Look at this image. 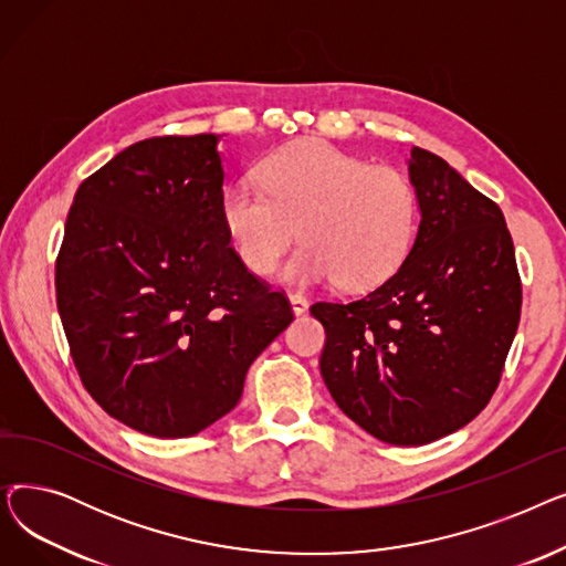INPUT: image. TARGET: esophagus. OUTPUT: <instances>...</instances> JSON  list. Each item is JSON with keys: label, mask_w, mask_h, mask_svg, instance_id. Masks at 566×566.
Listing matches in <instances>:
<instances>
[{"label": "esophagus", "mask_w": 566, "mask_h": 566, "mask_svg": "<svg viewBox=\"0 0 566 566\" xmlns=\"http://www.w3.org/2000/svg\"><path fill=\"white\" fill-rule=\"evenodd\" d=\"M289 301H291V310H293V314H305L307 312V307H310V303H307V298L303 293H291L289 295Z\"/></svg>", "instance_id": "1"}]
</instances>
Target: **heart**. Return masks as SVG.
<instances>
[{
	"label": "heart",
	"instance_id": "heart-1",
	"mask_svg": "<svg viewBox=\"0 0 566 566\" xmlns=\"http://www.w3.org/2000/svg\"><path fill=\"white\" fill-rule=\"evenodd\" d=\"M259 186H229L222 224L256 275L271 273L301 229L305 243L284 268L291 282L333 280L367 291L397 273L418 233L420 197L392 165H367L342 148L305 139L256 167Z\"/></svg>",
	"mask_w": 566,
	"mask_h": 566
}]
</instances>
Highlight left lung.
I'll return each instance as SVG.
<instances>
[{
	"instance_id": "1",
	"label": "left lung",
	"mask_w": 566,
	"mask_h": 566,
	"mask_svg": "<svg viewBox=\"0 0 566 566\" xmlns=\"http://www.w3.org/2000/svg\"><path fill=\"white\" fill-rule=\"evenodd\" d=\"M418 238L399 271L350 303L321 301V376L374 438L427 444L491 401L521 321V275L500 206L415 146Z\"/></svg>"
}]
</instances>
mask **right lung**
Instances as JSON below:
<instances>
[{
  "mask_svg": "<svg viewBox=\"0 0 566 566\" xmlns=\"http://www.w3.org/2000/svg\"><path fill=\"white\" fill-rule=\"evenodd\" d=\"M216 146V135L128 146L77 188L56 254V310L80 380L146 436L218 422L293 321L284 291L229 245Z\"/></svg>",
  "mask_w": 566,
  "mask_h": 566,
  "instance_id": "add662e5",
  "label": "right lung"
}]
</instances>
